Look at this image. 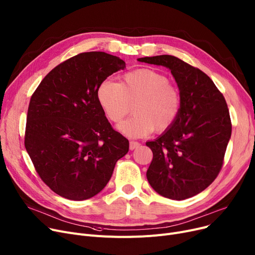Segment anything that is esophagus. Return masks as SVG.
I'll use <instances>...</instances> for the list:
<instances>
[{"mask_svg":"<svg viewBox=\"0 0 255 255\" xmlns=\"http://www.w3.org/2000/svg\"><path fill=\"white\" fill-rule=\"evenodd\" d=\"M140 145V143L138 142V141H134V140H131L130 142H129V148H130V150H134V149H136V148H138V146Z\"/></svg>","mask_w":255,"mask_h":255,"instance_id":"obj_1","label":"esophagus"}]
</instances>
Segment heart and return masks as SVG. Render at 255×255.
I'll use <instances>...</instances> for the list:
<instances>
[{"label": "heart", "mask_w": 255, "mask_h": 255, "mask_svg": "<svg viewBox=\"0 0 255 255\" xmlns=\"http://www.w3.org/2000/svg\"><path fill=\"white\" fill-rule=\"evenodd\" d=\"M97 98L114 123H120L133 105L134 115L118 126L119 131L130 138L144 137L154 130H167L181 110L179 90L165 75L149 68L125 73L120 84L104 80L98 87Z\"/></svg>", "instance_id": "obj_1"}]
</instances>
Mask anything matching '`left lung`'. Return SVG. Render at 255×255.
Segmentation results:
<instances>
[{
    "mask_svg": "<svg viewBox=\"0 0 255 255\" xmlns=\"http://www.w3.org/2000/svg\"><path fill=\"white\" fill-rule=\"evenodd\" d=\"M137 61L168 68L181 95L176 122L145 143L153 152L146 179L164 197H192L210 186L222 167L232 135L226 101L206 73L177 57L162 55Z\"/></svg>",
    "mask_w": 255,
    "mask_h": 255,
    "instance_id": "1",
    "label": "left lung"
}]
</instances>
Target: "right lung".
Listing matches in <instances>:
<instances>
[{
  "mask_svg": "<svg viewBox=\"0 0 255 255\" xmlns=\"http://www.w3.org/2000/svg\"><path fill=\"white\" fill-rule=\"evenodd\" d=\"M125 62L83 52L55 67L31 97L24 146L39 177L62 197L84 200L112 178L129 141L113 129L97 98L99 85Z\"/></svg>",
  "mask_w": 255,
  "mask_h": 255,
  "instance_id": "add662e5",
  "label": "right lung"
}]
</instances>
